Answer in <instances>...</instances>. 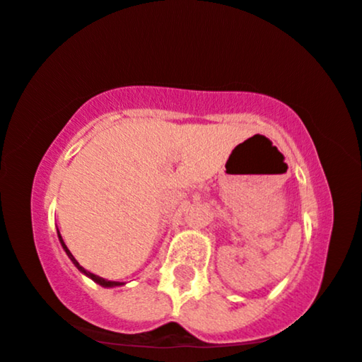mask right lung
Here are the masks:
<instances>
[{
    "instance_id": "add662e5",
    "label": "right lung",
    "mask_w": 362,
    "mask_h": 362,
    "mask_svg": "<svg viewBox=\"0 0 362 362\" xmlns=\"http://www.w3.org/2000/svg\"><path fill=\"white\" fill-rule=\"evenodd\" d=\"M57 235H59V240H61V245H62V249H64V250H66L67 257H69V259H71V261H72V264H74L76 267H78V269L81 271V273H83V274H86V276H88V278H91V279H93V281H95V283H98V284H100V286H105V288H115V286H122V284H123V283H120V281H108V279L101 278V276H96V274L89 273V271H86V269H84V267H83V266H81L78 261H76V259H74V256H72V254H71V250H69V249H67V245H66V244H64V240H62L61 233H57Z\"/></svg>"
}]
</instances>
